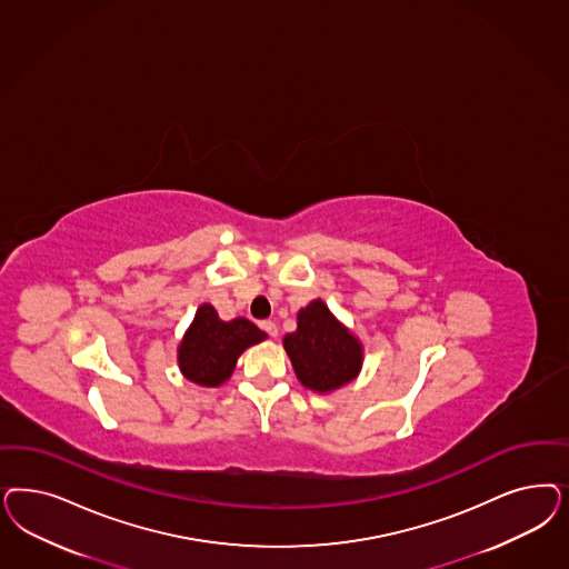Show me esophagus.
Instances as JSON below:
<instances>
[{
  "label": "esophagus",
  "mask_w": 569,
  "mask_h": 569,
  "mask_svg": "<svg viewBox=\"0 0 569 569\" xmlns=\"http://www.w3.org/2000/svg\"><path fill=\"white\" fill-rule=\"evenodd\" d=\"M259 327H261V330H263L266 335H270V337L278 335V327H276L272 320H263V322H259Z\"/></svg>",
  "instance_id": "1"
}]
</instances>
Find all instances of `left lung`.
<instances>
[{"label": "left lung", "mask_w": 569, "mask_h": 569, "mask_svg": "<svg viewBox=\"0 0 569 569\" xmlns=\"http://www.w3.org/2000/svg\"><path fill=\"white\" fill-rule=\"evenodd\" d=\"M284 349L297 379L318 393L346 386L362 365L358 339L335 320L320 299L299 312L297 330L284 337Z\"/></svg>", "instance_id": "obj_1"}]
</instances>
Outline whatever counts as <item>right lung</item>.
Wrapping results in <instances>:
<instances>
[{
  "label": "right lung",
  "instance_id": "add662e5",
  "mask_svg": "<svg viewBox=\"0 0 569 569\" xmlns=\"http://www.w3.org/2000/svg\"><path fill=\"white\" fill-rule=\"evenodd\" d=\"M266 339V332L244 318L223 322L211 306H201L183 335L178 360L186 379L204 387L223 383L237 367L240 353Z\"/></svg>",
  "mask_w": 569,
  "mask_h": 569
}]
</instances>
